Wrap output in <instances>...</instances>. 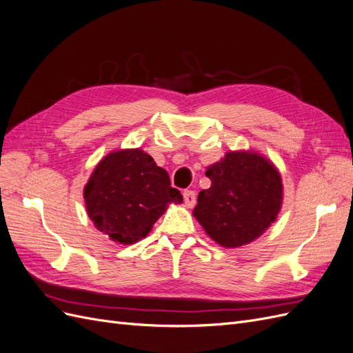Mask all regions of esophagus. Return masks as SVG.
<instances>
[{
  "instance_id": "obj_1",
  "label": "esophagus",
  "mask_w": 353,
  "mask_h": 353,
  "mask_svg": "<svg viewBox=\"0 0 353 353\" xmlns=\"http://www.w3.org/2000/svg\"><path fill=\"white\" fill-rule=\"evenodd\" d=\"M184 203H185V206H188V208H193L196 205V193H194V191H191V190L184 191Z\"/></svg>"
}]
</instances>
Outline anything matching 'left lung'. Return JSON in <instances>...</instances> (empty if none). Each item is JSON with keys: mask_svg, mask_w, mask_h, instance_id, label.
Wrapping results in <instances>:
<instances>
[{"mask_svg": "<svg viewBox=\"0 0 353 353\" xmlns=\"http://www.w3.org/2000/svg\"><path fill=\"white\" fill-rule=\"evenodd\" d=\"M212 181L193 210L208 236L236 249L259 239L283 206V179L268 157L254 150L227 152L206 168Z\"/></svg>", "mask_w": 353, "mask_h": 353, "instance_id": "1", "label": "left lung"}]
</instances>
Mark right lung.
Segmentation results:
<instances>
[{
    "instance_id": "right-lung-1",
    "label": "right lung",
    "mask_w": 353,
    "mask_h": 353,
    "mask_svg": "<svg viewBox=\"0 0 353 353\" xmlns=\"http://www.w3.org/2000/svg\"><path fill=\"white\" fill-rule=\"evenodd\" d=\"M83 199L94 227L123 245L144 239L170 203H183L166 170L141 148L105 154L85 184Z\"/></svg>"
}]
</instances>
